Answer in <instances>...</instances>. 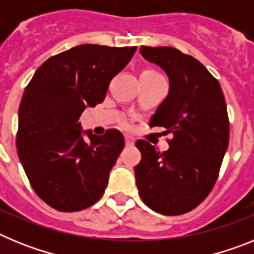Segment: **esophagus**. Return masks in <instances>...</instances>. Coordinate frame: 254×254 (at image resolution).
Segmentation results:
<instances>
[{"label":"esophagus","instance_id":"obj_1","mask_svg":"<svg viewBox=\"0 0 254 254\" xmlns=\"http://www.w3.org/2000/svg\"><path fill=\"white\" fill-rule=\"evenodd\" d=\"M125 141H126V145H127V146H132V145L134 143V138L131 137V136H126Z\"/></svg>","mask_w":254,"mask_h":254}]
</instances>
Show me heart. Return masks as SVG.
I'll return each mask as SVG.
<instances>
[{
  "label": "heart",
  "instance_id": "1",
  "mask_svg": "<svg viewBox=\"0 0 254 254\" xmlns=\"http://www.w3.org/2000/svg\"><path fill=\"white\" fill-rule=\"evenodd\" d=\"M141 75L146 76V77L150 78H163V76H161L158 71H155V69H145Z\"/></svg>",
  "mask_w": 254,
  "mask_h": 254
}]
</instances>
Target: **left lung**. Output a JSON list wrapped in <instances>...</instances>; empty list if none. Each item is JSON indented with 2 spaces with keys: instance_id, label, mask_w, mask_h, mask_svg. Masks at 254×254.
Returning <instances> with one entry per match:
<instances>
[{
  "instance_id": "1",
  "label": "left lung",
  "mask_w": 254,
  "mask_h": 254,
  "mask_svg": "<svg viewBox=\"0 0 254 254\" xmlns=\"http://www.w3.org/2000/svg\"><path fill=\"white\" fill-rule=\"evenodd\" d=\"M143 58L169 77V93L150 120L172 133L169 149L158 151L138 140L142 158L134 167L145 205L174 216L196 208L215 186L229 143V118L219 81L192 56L172 47L140 48Z\"/></svg>"
}]
</instances>
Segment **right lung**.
Returning a JSON list of instances; mask_svg holds the SVG:
<instances>
[{
	"instance_id": "1",
	"label": "right lung",
	"mask_w": 254,
	"mask_h": 254,
	"mask_svg": "<svg viewBox=\"0 0 254 254\" xmlns=\"http://www.w3.org/2000/svg\"><path fill=\"white\" fill-rule=\"evenodd\" d=\"M137 47L81 44L48 58L19 108L17 155L35 193L51 207L73 212L99 201L125 146L123 134L82 132L80 116L104 100L112 78ZM86 134L89 140H85Z\"/></svg>"
}]
</instances>
